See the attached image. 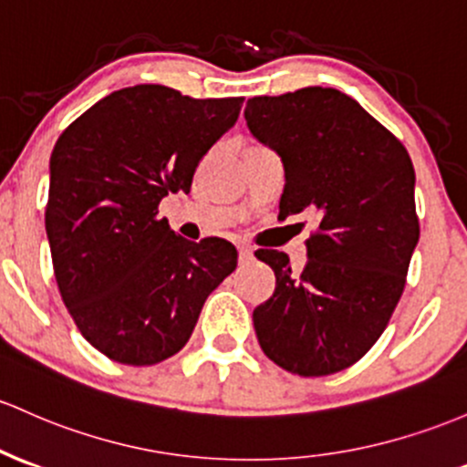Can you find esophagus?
<instances>
[{"instance_id":"esophagus-1","label":"esophagus","mask_w":467,"mask_h":467,"mask_svg":"<svg viewBox=\"0 0 467 467\" xmlns=\"http://www.w3.org/2000/svg\"><path fill=\"white\" fill-rule=\"evenodd\" d=\"M253 259V248L248 245H239V261H250Z\"/></svg>"}]
</instances>
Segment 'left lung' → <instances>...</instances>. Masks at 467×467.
<instances>
[{"label":"left lung","mask_w":467,"mask_h":467,"mask_svg":"<svg viewBox=\"0 0 467 467\" xmlns=\"http://www.w3.org/2000/svg\"><path fill=\"white\" fill-rule=\"evenodd\" d=\"M244 115L284 161L279 219L319 214L299 273L285 253H254L276 276L273 296L253 312L259 346L292 375H335L375 346L406 288L419 242L412 161L388 128L335 88L253 97Z\"/></svg>","instance_id":"1"}]
</instances>
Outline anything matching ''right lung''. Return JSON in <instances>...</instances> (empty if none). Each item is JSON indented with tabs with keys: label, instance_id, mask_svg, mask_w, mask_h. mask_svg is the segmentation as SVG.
<instances>
[{
	"label": "right lung",
	"instance_id": "obj_1",
	"mask_svg": "<svg viewBox=\"0 0 467 467\" xmlns=\"http://www.w3.org/2000/svg\"><path fill=\"white\" fill-rule=\"evenodd\" d=\"M242 104L130 86L55 143L46 203L55 279L84 339L112 361L155 366L177 355L210 292L237 268L233 244L188 242L157 208L168 192H191L199 161Z\"/></svg>",
	"mask_w": 467,
	"mask_h": 467
}]
</instances>
